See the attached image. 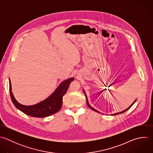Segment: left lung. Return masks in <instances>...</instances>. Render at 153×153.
<instances>
[{
  "label": "left lung",
  "instance_id": "8db88e82",
  "mask_svg": "<svg viewBox=\"0 0 153 153\" xmlns=\"http://www.w3.org/2000/svg\"><path fill=\"white\" fill-rule=\"evenodd\" d=\"M83 92H84V94H85V97H86V102H87V105H88V107L91 109V110H94V111H96V112H97V113H101L100 112H99L98 111H97V110H95V108H94L93 107H92L90 105H89V102H88V98H87V96H86V93H85V92L84 91V90H83ZM136 101H137V100H135V101L127 108V109H126V110H125L124 111H121V112H119V113H114V114H112V115H117V114H122V113H124V112H125V111H126L127 110H128L134 104V103L136 102Z\"/></svg>",
  "mask_w": 153,
  "mask_h": 153
}]
</instances>
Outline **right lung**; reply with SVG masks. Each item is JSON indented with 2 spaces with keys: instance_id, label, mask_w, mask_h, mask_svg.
Here are the masks:
<instances>
[{
  "instance_id": "add662e5",
  "label": "right lung",
  "mask_w": 153,
  "mask_h": 153,
  "mask_svg": "<svg viewBox=\"0 0 153 153\" xmlns=\"http://www.w3.org/2000/svg\"><path fill=\"white\" fill-rule=\"evenodd\" d=\"M74 78H69L58 86L56 90L45 100L33 105H24L19 104L15 98L12 92V86L9 79V92L12 101L15 107L31 117H45L57 113L62 107V97L65 94L70 83Z\"/></svg>"
}]
</instances>
